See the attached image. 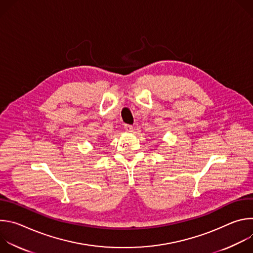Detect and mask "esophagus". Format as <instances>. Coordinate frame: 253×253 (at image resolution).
Masks as SVG:
<instances>
[{"mask_svg":"<svg viewBox=\"0 0 253 253\" xmlns=\"http://www.w3.org/2000/svg\"><path fill=\"white\" fill-rule=\"evenodd\" d=\"M124 129H125L126 132L130 133V132L133 131V126H132V125H125V126H124Z\"/></svg>","mask_w":253,"mask_h":253,"instance_id":"34e87169","label":"esophagus"}]
</instances>
